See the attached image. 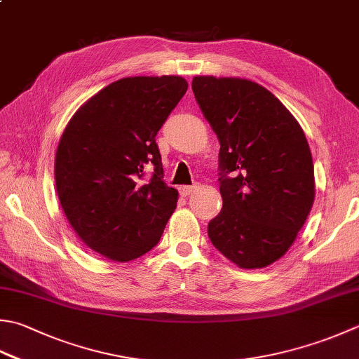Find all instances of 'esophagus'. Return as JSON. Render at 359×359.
Segmentation results:
<instances>
[{"label":"esophagus","mask_w":359,"mask_h":359,"mask_svg":"<svg viewBox=\"0 0 359 359\" xmlns=\"http://www.w3.org/2000/svg\"><path fill=\"white\" fill-rule=\"evenodd\" d=\"M194 189H196V185H193V187H182L180 188V194L182 196H188V194H191Z\"/></svg>","instance_id":"34e87169"}]
</instances>
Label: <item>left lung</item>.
I'll return each instance as SVG.
<instances>
[{
  "mask_svg": "<svg viewBox=\"0 0 359 359\" xmlns=\"http://www.w3.org/2000/svg\"><path fill=\"white\" fill-rule=\"evenodd\" d=\"M203 116L219 140L221 213L208 238L243 269L282 258L314 202V166L297 119L269 90L241 77L196 76Z\"/></svg>",
  "mask_w": 359,
  "mask_h": 359,
  "instance_id": "1",
  "label": "left lung"
}]
</instances>
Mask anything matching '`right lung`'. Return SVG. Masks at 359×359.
Here are the masks:
<instances>
[{
  "label": "right lung",
  "instance_id": "1",
  "mask_svg": "<svg viewBox=\"0 0 359 359\" xmlns=\"http://www.w3.org/2000/svg\"><path fill=\"white\" fill-rule=\"evenodd\" d=\"M187 88L180 76L124 77L91 96L62 133L54 161L62 210L77 236L105 258L144 255L177 207L156 137ZM146 164L154 172L142 182Z\"/></svg>",
  "mask_w": 359,
  "mask_h": 359
}]
</instances>
